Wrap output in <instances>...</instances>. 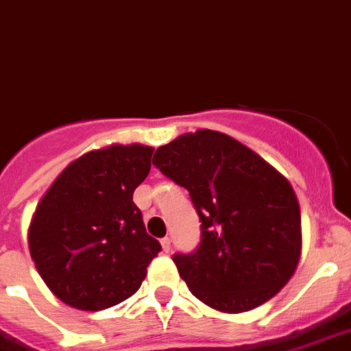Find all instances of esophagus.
Instances as JSON below:
<instances>
[{
	"label": "esophagus",
	"instance_id": "34e87169",
	"mask_svg": "<svg viewBox=\"0 0 351 351\" xmlns=\"http://www.w3.org/2000/svg\"><path fill=\"white\" fill-rule=\"evenodd\" d=\"M160 243H162V249H165V252H170V249H172V237H162Z\"/></svg>",
	"mask_w": 351,
	"mask_h": 351
}]
</instances>
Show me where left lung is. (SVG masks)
<instances>
[{"mask_svg":"<svg viewBox=\"0 0 351 351\" xmlns=\"http://www.w3.org/2000/svg\"><path fill=\"white\" fill-rule=\"evenodd\" d=\"M153 166L189 191L200 217L198 247L172 260L202 303L247 312L286 286L301 254V213L273 166L207 129L158 147Z\"/></svg>","mask_w":351,"mask_h":351,"instance_id":"left-lung-1","label":"left lung"}]
</instances>
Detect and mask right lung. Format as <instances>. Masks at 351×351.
<instances>
[{"mask_svg":"<svg viewBox=\"0 0 351 351\" xmlns=\"http://www.w3.org/2000/svg\"><path fill=\"white\" fill-rule=\"evenodd\" d=\"M153 147L110 145L76 158L37 206L29 226L35 267L63 303L104 311L136 293L160 243L145 232L132 194Z\"/></svg>","mask_w":351,"mask_h":351,"instance_id":"add662e5","label":"right lung"}]
</instances>
